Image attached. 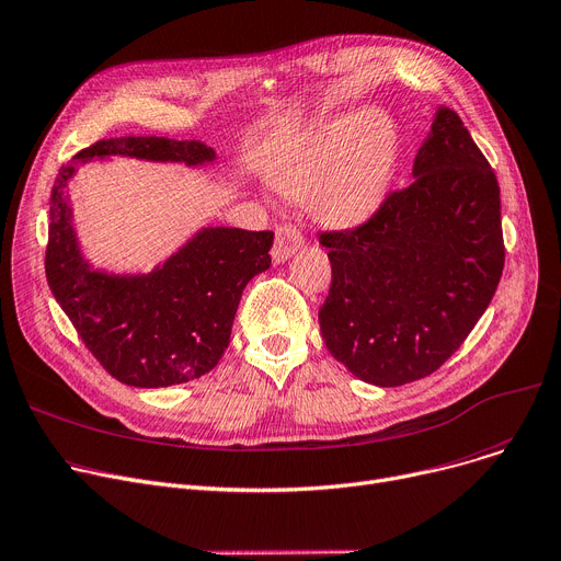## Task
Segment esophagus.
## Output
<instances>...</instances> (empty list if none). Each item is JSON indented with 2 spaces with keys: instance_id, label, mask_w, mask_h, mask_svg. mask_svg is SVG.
<instances>
[{
  "instance_id": "esophagus-1",
  "label": "esophagus",
  "mask_w": 561,
  "mask_h": 561,
  "mask_svg": "<svg viewBox=\"0 0 561 561\" xmlns=\"http://www.w3.org/2000/svg\"><path fill=\"white\" fill-rule=\"evenodd\" d=\"M301 247H304L301 230L294 226H280L276 230V242L272 247V260L276 265H280V262H287Z\"/></svg>"
}]
</instances>
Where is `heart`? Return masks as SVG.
Instances as JSON below:
<instances>
[{"instance_id":"heart-1","label":"heart","mask_w":561,"mask_h":561,"mask_svg":"<svg viewBox=\"0 0 561 561\" xmlns=\"http://www.w3.org/2000/svg\"><path fill=\"white\" fill-rule=\"evenodd\" d=\"M397 156V122L367 106L317 124L276 160L272 183L289 199H310L323 224L355 228L385 202Z\"/></svg>"}]
</instances>
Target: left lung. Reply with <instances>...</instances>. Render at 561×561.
<instances>
[{
	"instance_id": "obj_1",
	"label": "left lung",
	"mask_w": 561,
	"mask_h": 561,
	"mask_svg": "<svg viewBox=\"0 0 561 561\" xmlns=\"http://www.w3.org/2000/svg\"><path fill=\"white\" fill-rule=\"evenodd\" d=\"M412 176L367 224L319 238L333 267L321 337L376 387L437 371L489 308L505 265L496 174L448 106Z\"/></svg>"
}]
</instances>
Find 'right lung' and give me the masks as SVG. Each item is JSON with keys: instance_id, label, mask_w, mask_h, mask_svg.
<instances>
[{"instance_id": "add662e5", "label": "right lung", "mask_w": 561, "mask_h": 561, "mask_svg": "<svg viewBox=\"0 0 561 561\" xmlns=\"http://www.w3.org/2000/svg\"><path fill=\"white\" fill-rule=\"evenodd\" d=\"M136 158L210 168L202 140L111 138L60 168L49 206L45 272L54 299L102 367L130 387H170L217 367L247 283L272 265V230L204 226L147 272L94 267L83 253L70 181L85 162Z\"/></svg>"}]
</instances>
